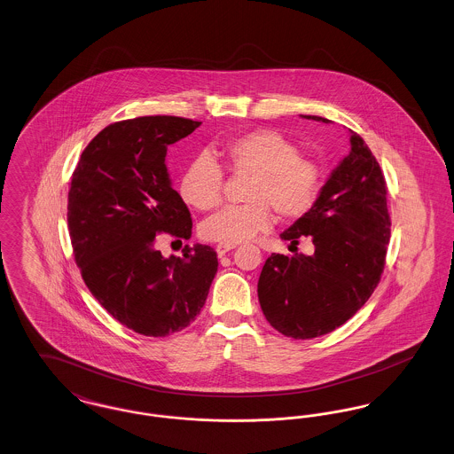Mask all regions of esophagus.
<instances>
[{
  "instance_id": "34e87169",
  "label": "esophagus",
  "mask_w": 454,
  "mask_h": 454,
  "mask_svg": "<svg viewBox=\"0 0 454 454\" xmlns=\"http://www.w3.org/2000/svg\"><path fill=\"white\" fill-rule=\"evenodd\" d=\"M233 248H237V245H233V243H217V255H219V257H223L224 254H228V252H230V250H233Z\"/></svg>"
}]
</instances>
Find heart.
Listing matches in <instances>:
<instances>
[{
  "instance_id": "b5f03b06",
  "label": "heart",
  "mask_w": 454,
  "mask_h": 454,
  "mask_svg": "<svg viewBox=\"0 0 454 454\" xmlns=\"http://www.w3.org/2000/svg\"><path fill=\"white\" fill-rule=\"evenodd\" d=\"M224 156L233 172L252 173L245 204H230L204 219L200 233L221 243H241L265 231L272 215L301 216L320 191L318 167L301 158L300 148L281 132L252 130L230 141ZM223 168L204 153L185 168L180 178L182 199L197 209H211L219 204L223 192Z\"/></svg>"
}]
</instances>
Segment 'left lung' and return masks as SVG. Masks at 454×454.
Segmentation results:
<instances>
[{
    "label": "left lung",
    "mask_w": 454,
    "mask_h": 454,
    "mask_svg": "<svg viewBox=\"0 0 454 454\" xmlns=\"http://www.w3.org/2000/svg\"><path fill=\"white\" fill-rule=\"evenodd\" d=\"M302 119L330 124L318 115ZM350 152L282 239L311 237L313 255L272 254L260 272V308L278 332L320 337L346 324L381 279L389 241L387 182L364 139L350 130Z\"/></svg>",
    "instance_id": "1"
}]
</instances>
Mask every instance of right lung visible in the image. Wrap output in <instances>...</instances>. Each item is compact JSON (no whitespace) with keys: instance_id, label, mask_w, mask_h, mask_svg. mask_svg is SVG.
Returning <instances> with one entry per match:
<instances>
[{"instance_id":"add662e5","label":"right lung","mask_w":454,"mask_h":454,"mask_svg":"<svg viewBox=\"0 0 454 454\" xmlns=\"http://www.w3.org/2000/svg\"><path fill=\"white\" fill-rule=\"evenodd\" d=\"M202 122L150 115L110 124L82 153L67 194V228L90 293L136 333L165 337L200 313L217 272L207 245L163 257L156 235L189 239L191 213L173 191L168 146Z\"/></svg>"}]
</instances>
